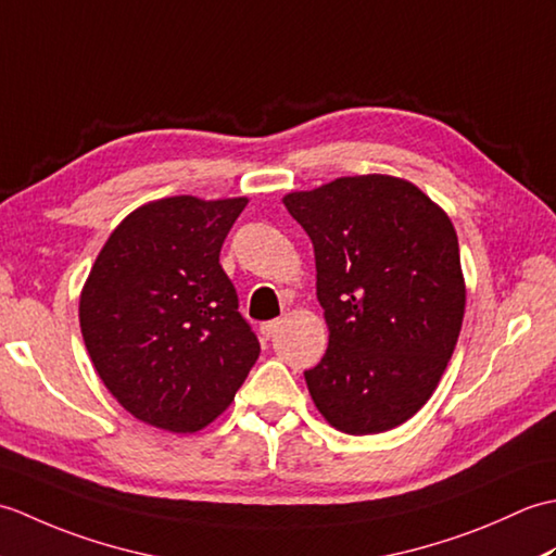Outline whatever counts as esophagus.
<instances>
[{"mask_svg":"<svg viewBox=\"0 0 556 556\" xmlns=\"http://www.w3.org/2000/svg\"><path fill=\"white\" fill-rule=\"evenodd\" d=\"M277 327H279V320H269V323H263L260 325V334L263 337H275V332H277Z\"/></svg>","mask_w":556,"mask_h":556,"instance_id":"34e87169","label":"esophagus"}]
</instances>
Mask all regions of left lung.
I'll use <instances>...</instances> for the list:
<instances>
[{
	"label": "left lung",
	"mask_w": 556,
	"mask_h": 556,
	"mask_svg": "<svg viewBox=\"0 0 556 556\" xmlns=\"http://www.w3.org/2000/svg\"><path fill=\"white\" fill-rule=\"evenodd\" d=\"M311 236L329 344L305 382L329 425L375 434L425 406L452 358L466 285L452 219L418 186L341 176L285 195Z\"/></svg>",
	"instance_id": "left-lung-1"
}]
</instances>
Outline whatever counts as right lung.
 <instances>
[{"instance_id": "right-lung-1", "label": "right lung", "mask_w": 556, "mask_h": 556, "mask_svg": "<svg viewBox=\"0 0 556 556\" xmlns=\"http://www.w3.org/2000/svg\"><path fill=\"white\" fill-rule=\"evenodd\" d=\"M248 198H162L134 210L80 293V332L100 380L148 425L195 432L233 401L260 356L219 265Z\"/></svg>"}]
</instances>
